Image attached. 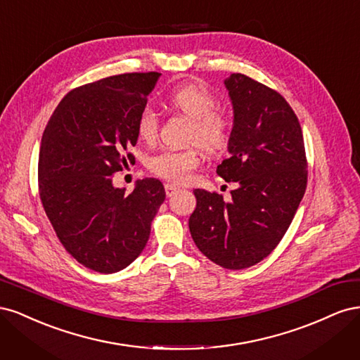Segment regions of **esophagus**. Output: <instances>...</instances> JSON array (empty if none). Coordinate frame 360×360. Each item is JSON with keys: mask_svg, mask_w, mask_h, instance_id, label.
I'll return each mask as SVG.
<instances>
[{"mask_svg": "<svg viewBox=\"0 0 360 360\" xmlns=\"http://www.w3.org/2000/svg\"><path fill=\"white\" fill-rule=\"evenodd\" d=\"M179 191H180V188L176 186V184H171V183H167V184H165L167 197H174V195H176Z\"/></svg>", "mask_w": 360, "mask_h": 360, "instance_id": "1", "label": "esophagus"}]
</instances>
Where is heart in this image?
<instances>
[{"instance_id":"heart-1","label":"heart","mask_w":360,"mask_h":360,"mask_svg":"<svg viewBox=\"0 0 360 360\" xmlns=\"http://www.w3.org/2000/svg\"><path fill=\"white\" fill-rule=\"evenodd\" d=\"M168 103L177 111L192 120L191 141H197L188 148H167L148 159L150 171L160 179L172 183H183L191 172L200 167L202 150L200 143L209 151L222 150L230 138V122L214 111V96L200 82H186L176 86L167 96ZM136 134L146 141L153 143L158 138V117L153 110L146 108L136 120Z\"/></svg>"}]
</instances>
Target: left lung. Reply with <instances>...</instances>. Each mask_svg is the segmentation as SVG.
Returning a JSON list of instances; mask_svg holds the SVG:
<instances>
[{
	"mask_svg": "<svg viewBox=\"0 0 360 360\" xmlns=\"http://www.w3.org/2000/svg\"><path fill=\"white\" fill-rule=\"evenodd\" d=\"M233 105L228 155L216 172L236 181L231 200L195 189V245L213 263L240 270L274 250L296 214L308 180L299 120L275 90L242 73L224 81Z\"/></svg>",
	"mask_w": 360,
	"mask_h": 360,
	"instance_id": "obj_1",
	"label": "left lung"
}]
</instances>
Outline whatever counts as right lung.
I'll return each instance as SVG.
<instances>
[{
	"label": "right lung",
	"instance_id": "add662e5",
	"mask_svg": "<svg viewBox=\"0 0 360 360\" xmlns=\"http://www.w3.org/2000/svg\"><path fill=\"white\" fill-rule=\"evenodd\" d=\"M160 73H124L72 90L43 132L39 192L68 252L99 274L126 269L143 252L151 221L165 201L158 179H143L130 193L112 174L132 163L136 120Z\"/></svg>",
	"mask_w": 360,
	"mask_h": 360
}]
</instances>
